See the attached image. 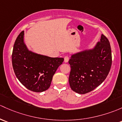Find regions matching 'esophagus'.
<instances>
[{"mask_svg":"<svg viewBox=\"0 0 122 122\" xmlns=\"http://www.w3.org/2000/svg\"><path fill=\"white\" fill-rule=\"evenodd\" d=\"M68 61H69V57H68V56H65V57H64V62H68Z\"/></svg>","mask_w":122,"mask_h":122,"instance_id":"esophagus-1","label":"esophagus"}]
</instances>
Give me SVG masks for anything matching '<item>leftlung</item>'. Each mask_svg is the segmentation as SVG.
I'll use <instances>...</instances> for the list:
<instances>
[{"label":"left lung","instance_id":"1","mask_svg":"<svg viewBox=\"0 0 122 122\" xmlns=\"http://www.w3.org/2000/svg\"><path fill=\"white\" fill-rule=\"evenodd\" d=\"M69 83L79 94L92 91L107 77L112 65V52L108 39L103 34L94 48L72 55Z\"/></svg>","mask_w":122,"mask_h":122}]
</instances>
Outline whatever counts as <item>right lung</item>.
Wrapping results in <instances>:
<instances>
[{
  "instance_id": "1",
  "label": "right lung",
  "mask_w": 122,
  "mask_h": 122,
  "mask_svg": "<svg viewBox=\"0 0 122 122\" xmlns=\"http://www.w3.org/2000/svg\"><path fill=\"white\" fill-rule=\"evenodd\" d=\"M11 60L19 81L27 89L36 92L50 88L52 76L64 61L63 58L50 57L29 50L24 43V31L15 41Z\"/></svg>"
}]
</instances>
